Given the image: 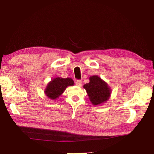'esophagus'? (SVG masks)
<instances>
[{
	"label": "esophagus",
	"instance_id": "1",
	"mask_svg": "<svg viewBox=\"0 0 154 154\" xmlns=\"http://www.w3.org/2000/svg\"><path fill=\"white\" fill-rule=\"evenodd\" d=\"M82 80H76L75 81V84L77 85V86H81L82 85Z\"/></svg>",
	"mask_w": 154,
	"mask_h": 154
}]
</instances>
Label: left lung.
Returning a JSON list of instances; mask_svg holds the SVG:
<instances>
[{
	"label": "left lung",
	"instance_id": "obj_1",
	"mask_svg": "<svg viewBox=\"0 0 154 154\" xmlns=\"http://www.w3.org/2000/svg\"><path fill=\"white\" fill-rule=\"evenodd\" d=\"M90 82L84 85L89 99L94 105L106 102L110 94V89L108 85L97 75L89 78Z\"/></svg>",
	"mask_w": 154,
	"mask_h": 154
}]
</instances>
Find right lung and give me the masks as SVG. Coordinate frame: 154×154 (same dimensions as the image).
Listing matches in <instances>:
<instances>
[{
  "label": "right lung",
  "instance_id": "obj_1",
  "mask_svg": "<svg viewBox=\"0 0 154 154\" xmlns=\"http://www.w3.org/2000/svg\"><path fill=\"white\" fill-rule=\"evenodd\" d=\"M73 80L71 78L57 77L51 81L45 91V94L51 99H55L64 92L67 86L73 85Z\"/></svg>",
  "mask_w": 154,
  "mask_h": 154
}]
</instances>
